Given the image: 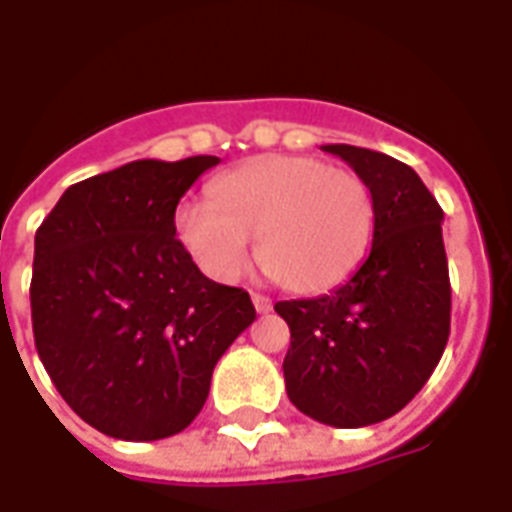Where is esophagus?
<instances>
[{
	"label": "esophagus",
	"instance_id": "obj_1",
	"mask_svg": "<svg viewBox=\"0 0 512 512\" xmlns=\"http://www.w3.org/2000/svg\"><path fill=\"white\" fill-rule=\"evenodd\" d=\"M252 304H255V310L260 312V315H266V312H271V299L268 296H263V293H252Z\"/></svg>",
	"mask_w": 512,
	"mask_h": 512
}]
</instances>
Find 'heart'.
<instances>
[{"label": "heart", "mask_w": 512, "mask_h": 512, "mask_svg": "<svg viewBox=\"0 0 512 512\" xmlns=\"http://www.w3.org/2000/svg\"><path fill=\"white\" fill-rule=\"evenodd\" d=\"M208 202H180L172 235L205 277L235 282L257 260L279 288L301 296L343 285L362 266L376 200L354 169L268 153L208 183Z\"/></svg>", "instance_id": "obj_1"}]
</instances>
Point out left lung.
I'll use <instances>...</instances> for the list:
<instances>
[{
    "instance_id": "1",
    "label": "left lung",
    "mask_w": 512,
    "mask_h": 512,
    "mask_svg": "<svg viewBox=\"0 0 512 512\" xmlns=\"http://www.w3.org/2000/svg\"><path fill=\"white\" fill-rule=\"evenodd\" d=\"M376 200L370 255L318 299L277 301L290 326L282 370L301 414L332 428L389 419L425 386L450 337V271L439 202L414 169L354 145H323Z\"/></svg>"
}]
</instances>
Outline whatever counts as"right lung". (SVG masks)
Segmentation results:
<instances>
[{"mask_svg":"<svg viewBox=\"0 0 512 512\" xmlns=\"http://www.w3.org/2000/svg\"><path fill=\"white\" fill-rule=\"evenodd\" d=\"M216 156L142 158L65 189L35 233L32 332L57 392L112 439L189 428L216 362L255 321L249 293L202 274L172 235Z\"/></svg>","mask_w":512,"mask_h":512,"instance_id":"add662e5","label":"right lung"}]
</instances>
